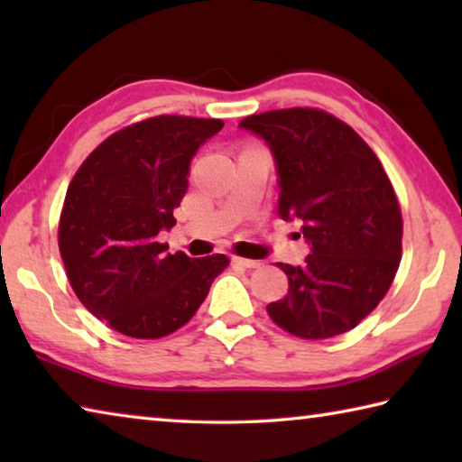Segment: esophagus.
<instances>
[{
  "label": "esophagus",
  "mask_w": 462,
  "mask_h": 462,
  "mask_svg": "<svg viewBox=\"0 0 462 462\" xmlns=\"http://www.w3.org/2000/svg\"><path fill=\"white\" fill-rule=\"evenodd\" d=\"M232 261L236 263V264H240V267H245V269H259L261 267V263L259 261H253V259H240V256H234Z\"/></svg>",
  "instance_id": "1"
}]
</instances>
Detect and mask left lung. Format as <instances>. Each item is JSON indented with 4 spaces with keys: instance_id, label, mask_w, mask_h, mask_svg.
I'll return each instance as SVG.
<instances>
[{
    "instance_id": "1",
    "label": "left lung",
    "mask_w": 462,
    "mask_h": 462,
    "mask_svg": "<svg viewBox=\"0 0 462 462\" xmlns=\"http://www.w3.org/2000/svg\"><path fill=\"white\" fill-rule=\"evenodd\" d=\"M238 126L275 161L279 216L300 220L306 263L283 264L289 291L267 311L308 340L344 334L377 308L402 261V212L369 144L322 109L248 116Z\"/></svg>"
}]
</instances>
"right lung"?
<instances>
[{"instance_id":"add662e5","label":"right lung","mask_w":462,"mask_h":462,"mask_svg":"<svg viewBox=\"0 0 462 462\" xmlns=\"http://www.w3.org/2000/svg\"><path fill=\"white\" fill-rule=\"evenodd\" d=\"M222 120L156 116L104 140L77 171L59 224V248L79 301L132 338H161L189 322L228 256L167 253L159 234L189 187L199 146Z\"/></svg>"}]
</instances>
